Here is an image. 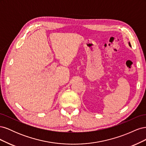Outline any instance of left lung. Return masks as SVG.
I'll return each instance as SVG.
<instances>
[{
	"label": "left lung",
	"mask_w": 146,
	"mask_h": 146,
	"mask_svg": "<svg viewBox=\"0 0 146 146\" xmlns=\"http://www.w3.org/2000/svg\"><path fill=\"white\" fill-rule=\"evenodd\" d=\"M129 46H130V47H131V44H130V42H129Z\"/></svg>",
	"instance_id": "8db88e82"
}]
</instances>
